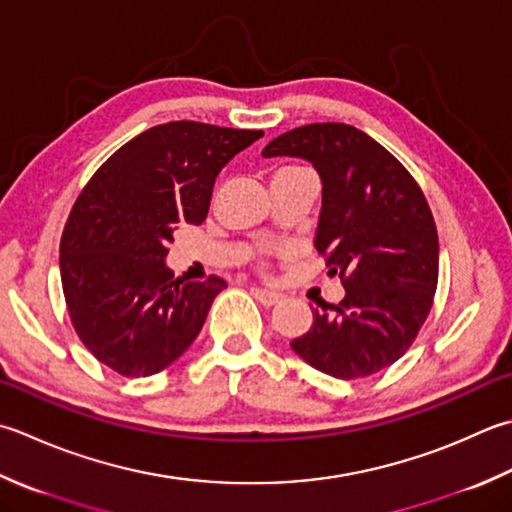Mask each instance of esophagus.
I'll use <instances>...</instances> for the list:
<instances>
[{
  "instance_id": "1",
  "label": "esophagus",
  "mask_w": 512,
  "mask_h": 512,
  "mask_svg": "<svg viewBox=\"0 0 512 512\" xmlns=\"http://www.w3.org/2000/svg\"><path fill=\"white\" fill-rule=\"evenodd\" d=\"M250 295H253L262 306H275L279 299H282L279 293H273V290H266V288H257V286L250 288Z\"/></svg>"
}]
</instances>
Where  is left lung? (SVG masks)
I'll return each instance as SVG.
<instances>
[{
    "label": "left lung",
    "mask_w": 512,
    "mask_h": 512,
    "mask_svg": "<svg viewBox=\"0 0 512 512\" xmlns=\"http://www.w3.org/2000/svg\"><path fill=\"white\" fill-rule=\"evenodd\" d=\"M264 157H297L322 179L315 246L346 295L319 304L290 348L322 373L357 379L395 364L426 322L439 273L435 219L422 188L373 137L348 124H308Z\"/></svg>",
    "instance_id": "obj_1"
}]
</instances>
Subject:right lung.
<instances>
[{
	"label": "right lung",
	"instance_id": "right-lung-1",
	"mask_svg": "<svg viewBox=\"0 0 512 512\" xmlns=\"http://www.w3.org/2000/svg\"><path fill=\"white\" fill-rule=\"evenodd\" d=\"M264 133L168 122L124 144L77 197L59 246L66 306L79 339L126 377H148L186 353L226 288L175 279L166 266L179 226H199L230 159Z\"/></svg>",
	"mask_w": 512,
	"mask_h": 512
}]
</instances>
